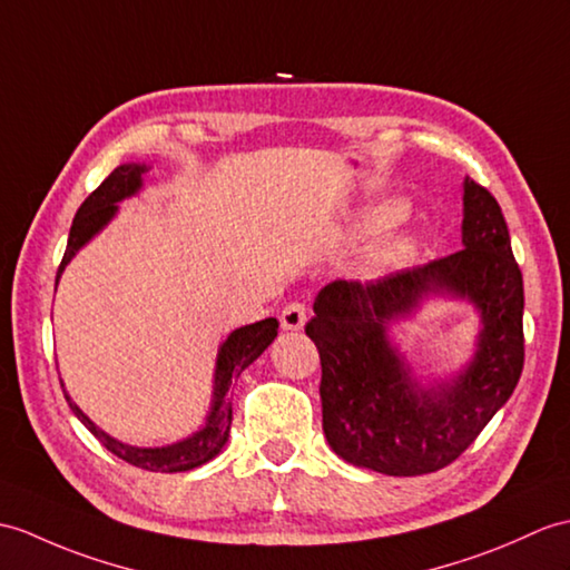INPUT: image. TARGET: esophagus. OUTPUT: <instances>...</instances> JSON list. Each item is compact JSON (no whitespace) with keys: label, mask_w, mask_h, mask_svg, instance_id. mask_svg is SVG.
<instances>
[{"label":"esophagus","mask_w":570,"mask_h":570,"mask_svg":"<svg viewBox=\"0 0 570 570\" xmlns=\"http://www.w3.org/2000/svg\"><path fill=\"white\" fill-rule=\"evenodd\" d=\"M279 321L284 330H303V325L308 321V311L303 303H288V306L282 311Z\"/></svg>","instance_id":"34e87169"}]
</instances>
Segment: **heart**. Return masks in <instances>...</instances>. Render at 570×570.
Masks as SVG:
<instances>
[{
  "mask_svg": "<svg viewBox=\"0 0 570 570\" xmlns=\"http://www.w3.org/2000/svg\"><path fill=\"white\" fill-rule=\"evenodd\" d=\"M403 218H405V206L401 202H381L364 210V216L360 218V225H356V228H360L362 235H379L393 228V225H399ZM415 253H417L415 235L393 233L374 249V262L379 267H399V264L413 259Z\"/></svg>",
  "mask_w": 570,
  "mask_h": 570,
  "instance_id": "obj_1",
  "label": "heart"
}]
</instances>
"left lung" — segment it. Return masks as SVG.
<instances>
[{
	"label": "left lung",
	"instance_id": "obj_1",
	"mask_svg": "<svg viewBox=\"0 0 570 570\" xmlns=\"http://www.w3.org/2000/svg\"><path fill=\"white\" fill-rule=\"evenodd\" d=\"M464 249L376 282L337 279L315 296L306 335L321 354L323 432L347 464L386 475L440 471L508 403L524 366V286L495 196L464 179ZM428 295L482 313L480 347L452 382L419 386L387 323Z\"/></svg>",
	"mask_w": 570,
	"mask_h": 570
}]
</instances>
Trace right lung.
Listing matches in <instances>:
<instances>
[{
    "mask_svg": "<svg viewBox=\"0 0 570 570\" xmlns=\"http://www.w3.org/2000/svg\"><path fill=\"white\" fill-rule=\"evenodd\" d=\"M145 171H148V167L138 165V163H128V165L116 167L111 175L106 177L99 187L85 198V204L79 206L77 216L72 220L68 249H65V255H62L58 279L65 272V267L70 264V259L79 253V247H85L91 237H95L104 228V225L116 216V210H118L116 204L140 191ZM276 327H279V321H276V317H264V321H259V323L233 330L228 340H225L218 350L216 374H214V399H210L206 425L198 432H194L191 436H187V440L167 444V446H130V444L114 440L111 434L99 430L95 422H91L82 413V410L77 407V403L70 401V395H68V391H65L62 381H60V386H62L65 399H68L77 420L82 422V425L118 459H124L130 466H138L145 471H160V473L191 471L196 466H204L206 461H210L214 456H218L225 442H228L230 422H233V403H230L233 381L240 376L245 368L272 345L276 337Z\"/></svg>",
    "mask_w": 570,
    "mask_h": 570,
    "instance_id": "add662e5",
    "label": "right lung"
}]
</instances>
